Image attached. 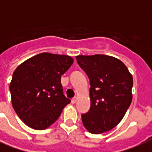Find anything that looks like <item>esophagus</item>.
<instances>
[{
    "label": "esophagus",
    "mask_w": 152,
    "mask_h": 152,
    "mask_svg": "<svg viewBox=\"0 0 152 152\" xmlns=\"http://www.w3.org/2000/svg\"><path fill=\"white\" fill-rule=\"evenodd\" d=\"M76 101H77V98L76 97H74L72 99V104H75L76 102Z\"/></svg>",
    "instance_id": "esophagus-1"
}]
</instances>
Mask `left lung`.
<instances>
[{"mask_svg":"<svg viewBox=\"0 0 152 152\" xmlns=\"http://www.w3.org/2000/svg\"><path fill=\"white\" fill-rule=\"evenodd\" d=\"M76 58L91 84V107L81 115L83 125L93 134L110 131L122 120L132 102V75L115 57L96 54Z\"/></svg>","mask_w":152,"mask_h":152,"instance_id":"obj_1","label":"left lung"}]
</instances>
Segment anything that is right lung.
I'll list each match as a JSON object with an SVG mask.
<instances>
[{
	"label": "right lung",
	"mask_w": 152,
	"mask_h": 152,
	"mask_svg": "<svg viewBox=\"0 0 152 152\" xmlns=\"http://www.w3.org/2000/svg\"><path fill=\"white\" fill-rule=\"evenodd\" d=\"M73 63L67 55L42 53L19 65L9 90L19 118L34 129H45L58 119L71 100L63 93L61 77Z\"/></svg>",
	"instance_id": "1"
}]
</instances>
